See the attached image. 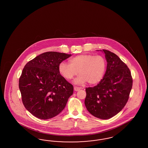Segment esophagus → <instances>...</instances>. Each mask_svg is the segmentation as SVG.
Instances as JSON below:
<instances>
[{"label":"esophagus","instance_id":"esophagus-1","mask_svg":"<svg viewBox=\"0 0 148 148\" xmlns=\"http://www.w3.org/2000/svg\"><path fill=\"white\" fill-rule=\"evenodd\" d=\"M74 90L75 91H79V90H81V88L80 87H78L75 86L74 87Z\"/></svg>","mask_w":148,"mask_h":148}]
</instances>
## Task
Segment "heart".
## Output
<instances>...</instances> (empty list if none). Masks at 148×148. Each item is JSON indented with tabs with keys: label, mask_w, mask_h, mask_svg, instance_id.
Returning <instances> with one entry per match:
<instances>
[{
	"label": "heart",
	"mask_w": 148,
	"mask_h": 148,
	"mask_svg": "<svg viewBox=\"0 0 148 148\" xmlns=\"http://www.w3.org/2000/svg\"><path fill=\"white\" fill-rule=\"evenodd\" d=\"M70 64L62 62L59 65V72L68 80L72 79L79 72L75 80L76 84L86 82L95 85L103 79L106 68V62L103 56L92 54H81L71 58Z\"/></svg>",
	"instance_id": "1"
}]
</instances>
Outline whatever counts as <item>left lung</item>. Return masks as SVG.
<instances>
[{"label":"left lung","mask_w":148,"mask_h":148,"mask_svg":"<svg viewBox=\"0 0 148 148\" xmlns=\"http://www.w3.org/2000/svg\"><path fill=\"white\" fill-rule=\"evenodd\" d=\"M107 68L99 84L86 88V108L91 114L101 119L114 116L125 106L132 87L129 68L116 55L103 49Z\"/></svg>","instance_id":"left-lung-1"}]
</instances>
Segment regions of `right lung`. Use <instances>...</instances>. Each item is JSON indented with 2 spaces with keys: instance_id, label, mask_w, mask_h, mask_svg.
Instances as JSON below:
<instances>
[{
  "instance_id": "obj_1",
  "label": "right lung",
  "mask_w": 148,
  "mask_h": 148,
  "mask_svg": "<svg viewBox=\"0 0 148 148\" xmlns=\"http://www.w3.org/2000/svg\"><path fill=\"white\" fill-rule=\"evenodd\" d=\"M71 54L48 51L29 61L19 80L23 103L41 119L57 116L73 93V86L59 72V65Z\"/></svg>"
}]
</instances>
